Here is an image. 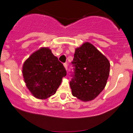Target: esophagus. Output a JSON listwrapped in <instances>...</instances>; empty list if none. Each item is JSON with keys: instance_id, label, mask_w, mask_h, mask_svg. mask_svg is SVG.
<instances>
[{"instance_id": "34e87169", "label": "esophagus", "mask_w": 133, "mask_h": 133, "mask_svg": "<svg viewBox=\"0 0 133 133\" xmlns=\"http://www.w3.org/2000/svg\"><path fill=\"white\" fill-rule=\"evenodd\" d=\"M64 68H65V69L67 70V69H68V64H67V63H64Z\"/></svg>"}]
</instances>
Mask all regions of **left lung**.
<instances>
[{"label":"left lung","mask_w":133,"mask_h":133,"mask_svg":"<svg viewBox=\"0 0 133 133\" xmlns=\"http://www.w3.org/2000/svg\"><path fill=\"white\" fill-rule=\"evenodd\" d=\"M70 82L72 95L84 102L95 99L105 87L110 71L108 59L89 42L75 49Z\"/></svg>","instance_id":"obj_1"}]
</instances>
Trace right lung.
<instances>
[{
  "mask_svg": "<svg viewBox=\"0 0 133 133\" xmlns=\"http://www.w3.org/2000/svg\"><path fill=\"white\" fill-rule=\"evenodd\" d=\"M22 73L29 91L42 100L55 93L67 74L63 64L48 48H41L27 59Z\"/></svg>",
  "mask_w": 133,
  "mask_h": 133,
  "instance_id": "1",
  "label": "right lung"
}]
</instances>
